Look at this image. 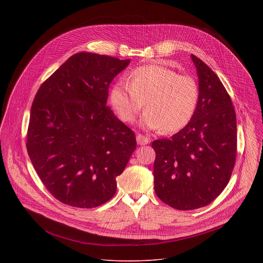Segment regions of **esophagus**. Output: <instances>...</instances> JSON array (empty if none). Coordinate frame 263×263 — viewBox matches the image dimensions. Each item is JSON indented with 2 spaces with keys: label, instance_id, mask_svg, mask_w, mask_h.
Listing matches in <instances>:
<instances>
[{
  "label": "esophagus",
  "instance_id": "esophagus-1",
  "mask_svg": "<svg viewBox=\"0 0 263 263\" xmlns=\"http://www.w3.org/2000/svg\"><path fill=\"white\" fill-rule=\"evenodd\" d=\"M136 140H137L138 144H147L149 142V139L147 137H145L144 135L139 134V133L136 135Z\"/></svg>",
  "mask_w": 263,
  "mask_h": 263
}]
</instances>
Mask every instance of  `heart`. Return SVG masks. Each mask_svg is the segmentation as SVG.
<instances>
[{
    "label": "heart",
    "mask_w": 263,
    "mask_h": 263,
    "mask_svg": "<svg viewBox=\"0 0 263 263\" xmlns=\"http://www.w3.org/2000/svg\"><path fill=\"white\" fill-rule=\"evenodd\" d=\"M200 101L197 81L163 65L149 64L129 72L127 83L117 82L110 90V103L124 123H132L143 103L141 125L163 133H175L191 123Z\"/></svg>",
    "instance_id": "b5f03b06"
}]
</instances>
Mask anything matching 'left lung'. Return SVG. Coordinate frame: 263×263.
Here are the masks:
<instances>
[{"mask_svg":"<svg viewBox=\"0 0 263 263\" xmlns=\"http://www.w3.org/2000/svg\"><path fill=\"white\" fill-rule=\"evenodd\" d=\"M200 101L191 123L171 139L152 142L157 197L178 210L204 207L227 186L236 159V115L216 73L192 55Z\"/></svg>","mask_w":263,"mask_h":263,"instance_id":"1","label":"left lung"}]
</instances>
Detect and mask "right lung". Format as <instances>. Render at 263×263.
Returning a JSON list of instances; mask_svg holds the SVG:
<instances>
[{
    "mask_svg": "<svg viewBox=\"0 0 263 263\" xmlns=\"http://www.w3.org/2000/svg\"><path fill=\"white\" fill-rule=\"evenodd\" d=\"M130 59L69 57L41 85L27 132L31 162L61 203L95 208L115 196L134 149V132L106 105L109 85Z\"/></svg>",
    "mask_w": 263,
    "mask_h": 263,
    "instance_id": "right-lung-1",
    "label": "right lung"
}]
</instances>
